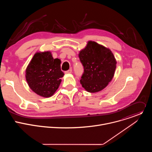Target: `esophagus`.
Instances as JSON below:
<instances>
[{"label":"esophagus","instance_id":"obj_1","mask_svg":"<svg viewBox=\"0 0 152 152\" xmlns=\"http://www.w3.org/2000/svg\"><path fill=\"white\" fill-rule=\"evenodd\" d=\"M72 72V69H70V70H67V71L65 72V73H66V74H70Z\"/></svg>","mask_w":152,"mask_h":152}]
</instances>
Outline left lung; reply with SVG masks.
I'll use <instances>...</instances> for the list:
<instances>
[{
    "label": "left lung",
    "instance_id": "8db88e82",
    "mask_svg": "<svg viewBox=\"0 0 152 152\" xmlns=\"http://www.w3.org/2000/svg\"><path fill=\"white\" fill-rule=\"evenodd\" d=\"M79 58L84 69L80 80L82 87L90 93L104 89L113 79L116 69L117 61L111 50L89 41L80 51Z\"/></svg>",
    "mask_w": 152,
    "mask_h": 152
}]
</instances>
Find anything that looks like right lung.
I'll list each match as a JSON object with an SVG mask.
<instances>
[{"mask_svg": "<svg viewBox=\"0 0 152 152\" xmlns=\"http://www.w3.org/2000/svg\"><path fill=\"white\" fill-rule=\"evenodd\" d=\"M60 65L61 60L54 59L49 51L36 53L26 69V79L30 88L43 97L52 96L64 75Z\"/></svg>", "mask_w": 152, "mask_h": 152, "instance_id": "1", "label": "right lung"}]
</instances>
